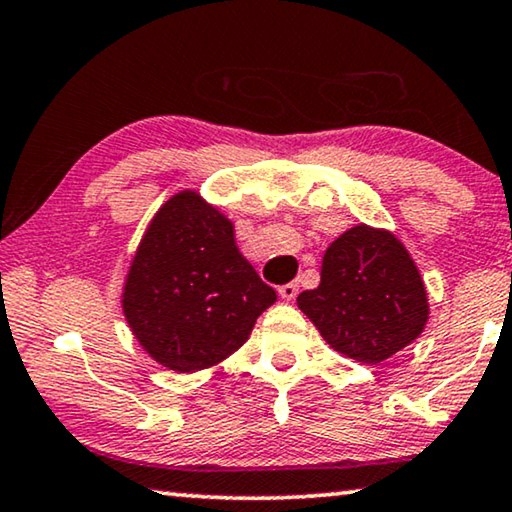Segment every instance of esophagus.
Masks as SVG:
<instances>
[{"mask_svg": "<svg viewBox=\"0 0 512 512\" xmlns=\"http://www.w3.org/2000/svg\"><path fill=\"white\" fill-rule=\"evenodd\" d=\"M297 293H300V286H297V281H288V283H283V286H279V295L288 302L295 300Z\"/></svg>", "mask_w": 512, "mask_h": 512, "instance_id": "34e87169", "label": "esophagus"}]
</instances>
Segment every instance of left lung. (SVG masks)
<instances>
[{
  "label": "left lung",
  "mask_w": 512,
  "mask_h": 512,
  "mask_svg": "<svg viewBox=\"0 0 512 512\" xmlns=\"http://www.w3.org/2000/svg\"><path fill=\"white\" fill-rule=\"evenodd\" d=\"M297 306L341 355L380 364L423 332L428 297L407 249L389 231L359 224L322 258L320 286Z\"/></svg>",
  "instance_id": "obj_1"
}]
</instances>
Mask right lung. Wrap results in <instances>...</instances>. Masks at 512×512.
Here are the masks:
<instances>
[{"mask_svg": "<svg viewBox=\"0 0 512 512\" xmlns=\"http://www.w3.org/2000/svg\"><path fill=\"white\" fill-rule=\"evenodd\" d=\"M274 300V288L235 247L229 219L194 192H180L141 240L123 313L155 361L194 373L233 355Z\"/></svg>", "mask_w": 512, "mask_h": 512, "instance_id": "1", "label": "right lung"}]
</instances>
